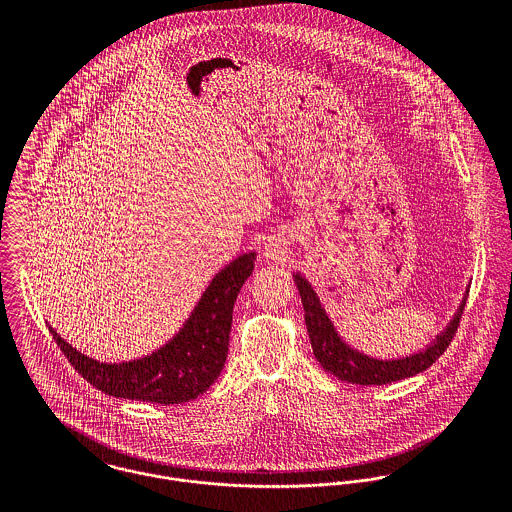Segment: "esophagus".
<instances>
[{
  "label": "esophagus",
  "instance_id": "esophagus-1",
  "mask_svg": "<svg viewBox=\"0 0 512 512\" xmlns=\"http://www.w3.org/2000/svg\"><path fill=\"white\" fill-rule=\"evenodd\" d=\"M264 256L270 260H282L286 256V246L280 240H268L264 246Z\"/></svg>",
  "mask_w": 512,
  "mask_h": 512
}]
</instances>
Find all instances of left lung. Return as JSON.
I'll return each mask as SVG.
<instances>
[{"mask_svg":"<svg viewBox=\"0 0 512 512\" xmlns=\"http://www.w3.org/2000/svg\"><path fill=\"white\" fill-rule=\"evenodd\" d=\"M293 282L301 295L311 349L319 365L323 366L327 372L335 374L339 380H345L351 384H363V386H372V384L380 386V384L404 380L434 365L447 349V345L451 343V337L457 331L459 317L465 305V297H463L453 319L445 325V329L439 335H436V339L430 345H426V349L408 357L382 361V359L368 357L363 351L353 349L349 343L343 341L331 317L327 315L325 307L321 305L319 295L305 280V276L295 272Z\"/></svg>","mask_w":512,"mask_h":512,"instance_id":"obj_1","label":"left lung"}]
</instances>
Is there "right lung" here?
I'll return each instance as SVG.
<instances>
[{
	"mask_svg": "<svg viewBox=\"0 0 512 512\" xmlns=\"http://www.w3.org/2000/svg\"><path fill=\"white\" fill-rule=\"evenodd\" d=\"M254 262L256 252H246L226 264L183 327L163 347L140 359L100 363L76 351L53 327L49 331L74 370L108 396L161 406L195 400L219 378L228 355L232 307Z\"/></svg>",
	"mask_w": 512,
	"mask_h": 512,
	"instance_id": "add662e5",
	"label": "right lung"
}]
</instances>
